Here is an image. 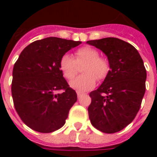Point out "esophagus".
Instances as JSON below:
<instances>
[{"mask_svg":"<svg viewBox=\"0 0 157 157\" xmlns=\"http://www.w3.org/2000/svg\"><path fill=\"white\" fill-rule=\"evenodd\" d=\"M76 93H77V97H78V98H80L81 96L83 95V93H82V92H77Z\"/></svg>","mask_w":157,"mask_h":157,"instance_id":"34e87169","label":"esophagus"}]
</instances>
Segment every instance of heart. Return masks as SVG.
Here are the masks:
<instances>
[{"instance_id": "obj_1", "label": "heart", "mask_w": 157, "mask_h": 157, "mask_svg": "<svg viewBox=\"0 0 157 157\" xmlns=\"http://www.w3.org/2000/svg\"><path fill=\"white\" fill-rule=\"evenodd\" d=\"M75 58L65 54L59 61V68L63 75L67 80H71L77 74L79 66L84 65L82 72L83 75H79L70 82L71 87L78 92H86L93 88L97 79L103 80L109 71V60L99 57V52L90 46H84L77 49L75 53Z\"/></svg>"}]
</instances>
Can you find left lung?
I'll use <instances>...</instances> for the list:
<instances>
[{"instance_id":"obj_1","label":"left lung","mask_w":157,"mask_h":157,"mask_svg":"<svg viewBox=\"0 0 157 157\" xmlns=\"http://www.w3.org/2000/svg\"><path fill=\"white\" fill-rule=\"evenodd\" d=\"M108 57L110 71L98 88L90 93L92 124L113 134L129 124L138 113L145 92L146 71L138 50L117 38L86 42Z\"/></svg>"}]
</instances>
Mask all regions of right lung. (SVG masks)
Wrapping results in <instances>:
<instances>
[{
	"label": "right lung",
	"mask_w": 157,
	"mask_h": 157,
	"mask_svg": "<svg viewBox=\"0 0 157 157\" xmlns=\"http://www.w3.org/2000/svg\"><path fill=\"white\" fill-rule=\"evenodd\" d=\"M81 41L49 37L28 45L12 71V95L22 122L35 131L50 133L65 124L77 100L59 68V61ZM64 90L62 94H56Z\"/></svg>",
	"instance_id": "right-lung-1"
}]
</instances>
